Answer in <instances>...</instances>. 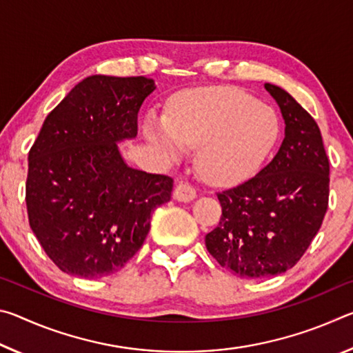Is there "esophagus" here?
<instances>
[{
	"label": "esophagus",
	"instance_id": "obj_1",
	"mask_svg": "<svg viewBox=\"0 0 353 353\" xmlns=\"http://www.w3.org/2000/svg\"><path fill=\"white\" fill-rule=\"evenodd\" d=\"M172 196H174V199L181 202H190L196 198V190L191 187L190 183L181 182L176 185L174 191H172Z\"/></svg>",
	"mask_w": 353,
	"mask_h": 353
}]
</instances>
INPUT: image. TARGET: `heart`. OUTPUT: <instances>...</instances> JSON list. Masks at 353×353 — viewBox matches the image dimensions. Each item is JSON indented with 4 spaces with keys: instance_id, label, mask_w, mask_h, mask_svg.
Instances as JSON below:
<instances>
[{
    "instance_id": "b5f03b06",
    "label": "heart",
    "mask_w": 353,
    "mask_h": 353,
    "mask_svg": "<svg viewBox=\"0 0 353 353\" xmlns=\"http://www.w3.org/2000/svg\"><path fill=\"white\" fill-rule=\"evenodd\" d=\"M280 118L271 105L230 88H202L179 98L168 117L145 121L149 143L168 159L196 149V171L219 187L259 171L280 139Z\"/></svg>"
}]
</instances>
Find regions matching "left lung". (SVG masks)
Masks as SVG:
<instances>
[{
	"mask_svg": "<svg viewBox=\"0 0 353 353\" xmlns=\"http://www.w3.org/2000/svg\"><path fill=\"white\" fill-rule=\"evenodd\" d=\"M285 119L279 152L259 174L218 193L223 207L205 246L241 279L271 277L305 254L328 207L330 163L312 115L283 88L265 83Z\"/></svg>",
	"mask_w": 353,
	"mask_h": 353,
	"instance_id": "left-lung-1",
	"label": "left lung"
}]
</instances>
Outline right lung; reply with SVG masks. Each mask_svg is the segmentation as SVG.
<instances>
[{"instance_id":"1","label":"right lung","mask_w":353,"mask_h":353,"mask_svg":"<svg viewBox=\"0 0 353 353\" xmlns=\"http://www.w3.org/2000/svg\"><path fill=\"white\" fill-rule=\"evenodd\" d=\"M155 90L145 76L94 74L45 118L29 151V225L59 270L83 279L118 272L141 248L172 179L130 168L118 143L137 137Z\"/></svg>"}]
</instances>
